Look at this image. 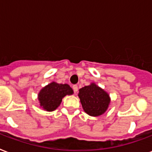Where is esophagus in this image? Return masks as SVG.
<instances>
[{
    "mask_svg": "<svg viewBox=\"0 0 152 152\" xmlns=\"http://www.w3.org/2000/svg\"><path fill=\"white\" fill-rule=\"evenodd\" d=\"M72 88H73V91L75 93H77V91H78V86L77 85H73L72 86Z\"/></svg>",
    "mask_w": 152,
    "mask_h": 152,
    "instance_id": "34e87169",
    "label": "esophagus"
}]
</instances>
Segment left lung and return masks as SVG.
<instances>
[{"label":"left lung","instance_id":"8db88e82","mask_svg":"<svg viewBox=\"0 0 152 152\" xmlns=\"http://www.w3.org/2000/svg\"><path fill=\"white\" fill-rule=\"evenodd\" d=\"M78 96L84 111L91 116L104 114L111 102L109 94L95 83L80 89Z\"/></svg>","mask_w":152,"mask_h":152}]
</instances>
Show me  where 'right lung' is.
I'll use <instances>...</instances> for the list:
<instances>
[{"mask_svg":"<svg viewBox=\"0 0 152 152\" xmlns=\"http://www.w3.org/2000/svg\"><path fill=\"white\" fill-rule=\"evenodd\" d=\"M73 94V90L68 84L51 82L38 93L40 106L47 112H53L61 105L65 96Z\"/></svg>","mask_w":152,"mask_h":152,"instance_id":"obj_1","label":"right lung"}]
</instances>
